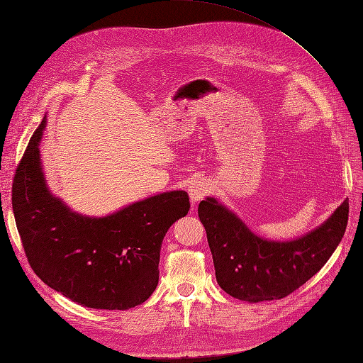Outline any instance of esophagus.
Returning <instances> with one entry per match:
<instances>
[{
	"mask_svg": "<svg viewBox=\"0 0 363 363\" xmlns=\"http://www.w3.org/2000/svg\"><path fill=\"white\" fill-rule=\"evenodd\" d=\"M208 192V186L206 182L203 180H196L194 183H191V186L188 188V194H189V200H191V204L195 206L199 201H201L204 196L207 195Z\"/></svg>",
	"mask_w": 363,
	"mask_h": 363,
	"instance_id": "1",
	"label": "esophagus"
}]
</instances>
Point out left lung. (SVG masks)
I'll return each mask as SVG.
<instances>
[{
  "label": "left lung",
  "mask_w": 363,
  "mask_h": 363,
  "mask_svg": "<svg viewBox=\"0 0 363 363\" xmlns=\"http://www.w3.org/2000/svg\"><path fill=\"white\" fill-rule=\"evenodd\" d=\"M199 216L219 286L238 300L259 303L284 298L325 265L345 233L348 200L321 225L291 240L256 235L213 196L200 203Z\"/></svg>",
  "instance_id": "left-lung-1"
}]
</instances>
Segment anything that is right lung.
I'll return each instance as SVG.
<instances>
[{
	"instance_id": "add662e5",
	"label": "right lung",
	"mask_w": 363,
	"mask_h": 363,
	"mask_svg": "<svg viewBox=\"0 0 363 363\" xmlns=\"http://www.w3.org/2000/svg\"><path fill=\"white\" fill-rule=\"evenodd\" d=\"M43 118L21 159L12 188L18 232L30 267L54 291L101 311H127L148 300L159 283L162 240L188 215L189 196L169 191L106 216L72 211L45 180Z\"/></svg>"
}]
</instances>
